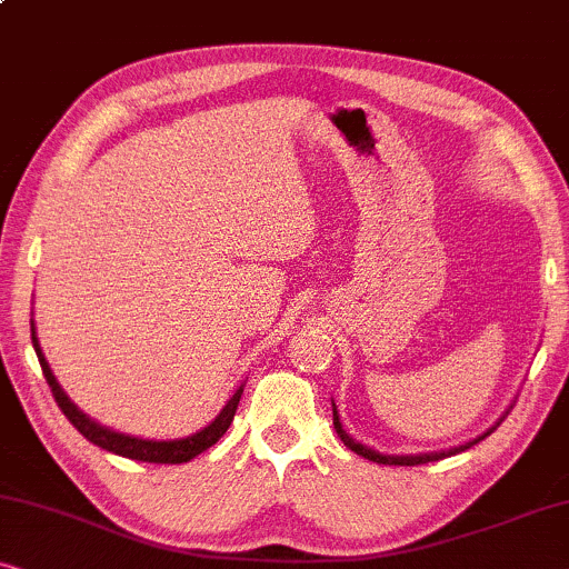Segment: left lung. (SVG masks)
Returning a JSON list of instances; mask_svg holds the SVG:
<instances>
[{"label":"left lung","instance_id":"obj_1","mask_svg":"<svg viewBox=\"0 0 569 569\" xmlns=\"http://www.w3.org/2000/svg\"><path fill=\"white\" fill-rule=\"evenodd\" d=\"M513 407V405H510ZM510 407L506 412L500 415L498 418V422H495L492 428H487L482 436H477V438H471L469 443H461V446H453V448H446V451H428V453H379V451H373V448H368V446H363V443H358V441H353V438H350L348 433H346V428H342V422H340V412H338V407H335V399H332V426H335V430H338V436H340V441L346 443L350 451L353 453H358V456H363V459H368V461H376V463H395V467H418V463H430V461H438V459H446V456H453V453H461V451H467V448H471L475 443H479L482 441V438H487L492 433L495 428L500 426L502 420L508 418V412H510Z\"/></svg>","mask_w":569,"mask_h":569}]
</instances>
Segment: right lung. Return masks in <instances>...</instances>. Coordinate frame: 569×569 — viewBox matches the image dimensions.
I'll list each match as a JSON object with an SVG mask.
<instances>
[{"label": "right lung", "mask_w": 569, "mask_h": 569, "mask_svg": "<svg viewBox=\"0 0 569 569\" xmlns=\"http://www.w3.org/2000/svg\"><path fill=\"white\" fill-rule=\"evenodd\" d=\"M30 335H33V348H36L38 361H41V368H43V376H46L48 387H51L53 399H56V402H59L61 412L67 415L71 426H74L79 433H82L90 443L106 448V451H110V453L126 456V459H133V461L186 463L190 459H196L198 453H203L206 448H211L223 433H227L229 426H231V420H234L239 399H242V391H244V387H239L234 395L229 397V402L221 407V412L216 415V418L208 422L203 430H198V433H193V436L174 438V441H154V438H139V436L118 433V430H110L106 426H100L98 420H92L90 415H84L67 397V391H63L61 383L56 381L51 366H48V361H46V356H43V350H41V342H38L33 319H30Z\"/></svg>", "instance_id": "add662e5"}]
</instances>
